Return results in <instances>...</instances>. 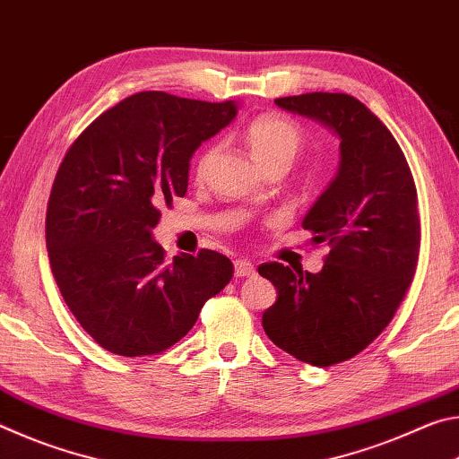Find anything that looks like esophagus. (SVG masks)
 Returning a JSON list of instances; mask_svg holds the SVG:
<instances>
[{
	"label": "esophagus",
	"mask_w": 459,
	"mask_h": 459,
	"mask_svg": "<svg viewBox=\"0 0 459 459\" xmlns=\"http://www.w3.org/2000/svg\"><path fill=\"white\" fill-rule=\"evenodd\" d=\"M235 275L237 277H253L255 275V265L247 259L235 261Z\"/></svg>",
	"instance_id": "esophagus-1"
}]
</instances>
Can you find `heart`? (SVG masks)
I'll use <instances>...</instances> for the list:
<instances>
[{"mask_svg": "<svg viewBox=\"0 0 459 459\" xmlns=\"http://www.w3.org/2000/svg\"><path fill=\"white\" fill-rule=\"evenodd\" d=\"M247 143L251 147L253 158L257 160L261 168L285 161L291 166V161L298 158L301 147V134L290 119L279 117V115H263L255 119L247 129ZM216 155V147H211L200 155L196 172L202 176L208 172Z\"/></svg>", "mask_w": 459, "mask_h": 459, "instance_id": "b5f03b06", "label": "heart"}]
</instances>
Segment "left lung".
<instances>
[{
    "label": "left lung",
    "instance_id": "1",
    "mask_svg": "<svg viewBox=\"0 0 459 459\" xmlns=\"http://www.w3.org/2000/svg\"><path fill=\"white\" fill-rule=\"evenodd\" d=\"M340 139V164L301 227L330 247L322 271L263 263L277 287L263 328L281 351L332 367L364 351L405 298L419 257L413 176L399 143L370 108L344 92L275 99Z\"/></svg>",
    "mask_w": 459,
    "mask_h": 459
}]
</instances>
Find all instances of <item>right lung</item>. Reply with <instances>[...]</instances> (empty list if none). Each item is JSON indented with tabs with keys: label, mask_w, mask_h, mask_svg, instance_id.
Instances as JSON below:
<instances>
[{
	"label": "right lung",
	"mask_w": 459,
	"mask_h": 459,
	"mask_svg": "<svg viewBox=\"0 0 459 459\" xmlns=\"http://www.w3.org/2000/svg\"><path fill=\"white\" fill-rule=\"evenodd\" d=\"M237 113L235 100L137 92L92 121L60 164L46 212L52 275L105 351H166L230 281V259L208 248L166 261L153 229L158 208L188 190L194 152Z\"/></svg>",
	"instance_id": "add662e5"
}]
</instances>
